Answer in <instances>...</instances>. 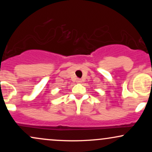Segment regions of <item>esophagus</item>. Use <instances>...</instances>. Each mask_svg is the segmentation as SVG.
Returning <instances> with one entry per match:
<instances>
[{
	"mask_svg": "<svg viewBox=\"0 0 152 152\" xmlns=\"http://www.w3.org/2000/svg\"><path fill=\"white\" fill-rule=\"evenodd\" d=\"M76 82H77L78 83H81V79H77V80H76Z\"/></svg>",
	"mask_w": 152,
	"mask_h": 152,
	"instance_id": "34e87169",
	"label": "esophagus"
}]
</instances>
